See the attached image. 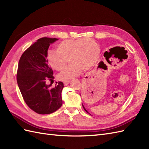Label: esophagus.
Listing matches in <instances>:
<instances>
[{
  "mask_svg": "<svg viewBox=\"0 0 149 149\" xmlns=\"http://www.w3.org/2000/svg\"><path fill=\"white\" fill-rule=\"evenodd\" d=\"M70 83V81H65L63 82V84H64L65 86H67V85L69 84Z\"/></svg>",
  "mask_w": 149,
  "mask_h": 149,
  "instance_id": "obj_1",
  "label": "esophagus"
}]
</instances>
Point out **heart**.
Masks as SVG:
<instances>
[{
    "label": "heart",
    "mask_w": 149,
    "mask_h": 149,
    "mask_svg": "<svg viewBox=\"0 0 149 149\" xmlns=\"http://www.w3.org/2000/svg\"><path fill=\"white\" fill-rule=\"evenodd\" d=\"M56 49L49 50L47 53V61L54 69L63 70L68 59L71 63L58 75L62 81L78 76L84 68H91L99 58L100 51L97 42L90 38L64 40L57 45Z\"/></svg>",
    "instance_id": "b5f03b06"
}]
</instances>
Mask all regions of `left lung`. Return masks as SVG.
<instances>
[{
	"instance_id": "8db88e82",
	"label": "left lung",
	"mask_w": 149,
	"mask_h": 149,
	"mask_svg": "<svg viewBox=\"0 0 149 149\" xmlns=\"http://www.w3.org/2000/svg\"><path fill=\"white\" fill-rule=\"evenodd\" d=\"M104 57H105L106 56V53L105 52V53H104ZM106 61H107V62H109L108 61V58H106ZM99 64L100 65H102V66H106V65L105 64H104V62L103 61H101V62H100V63H99ZM83 108H84V109L85 110V111H86L87 112V113H88V111H86V109H85V107H84V106H83Z\"/></svg>"
}]
</instances>
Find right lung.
Returning <instances> with one entry per match:
<instances>
[{
    "label": "right lung",
    "mask_w": 149,
    "mask_h": 149,
    "mask_svg": "<svg viewBox=\"0 0 149 149\" xmlns=\"http://www.w3.org/2000/svg\"><path fill=\"white\" fill-rule=\"evenodd\" d=\"M58 40L46 37L38 40L19 60L17 75L18 88L27 105L41 115L56 111L63 104L62 82H56L53 88L52 84H46L47 81L54 79L47 61V51L50 44Z\"/></svg>",
    "instance_id": "obj_1"
}]
</instances>
